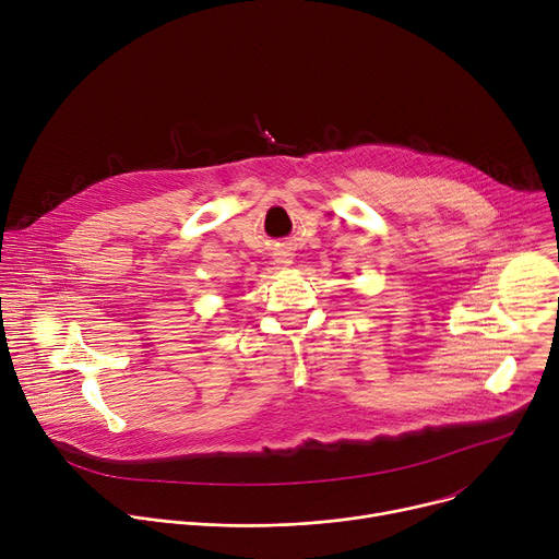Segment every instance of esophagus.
Instances as JSON below:
<instances>
[{
    "mask_svg": "<svg viewBox=\"0 0 559 559\" xmlns=\"http://www.w3.org/2000/svg\"><path fill=\"white\" fill-rule=\"evenodd\" d=\"M277 262H280V264H284V266H288V264L293 262V258H290V253H284V251H282V253H280V258H277Z\"/></svg>",
    "mask_w": 559,
    "mask_h": 559,
    "instance_id": "1",
    "label": "esophagus"
}]
</instances>
